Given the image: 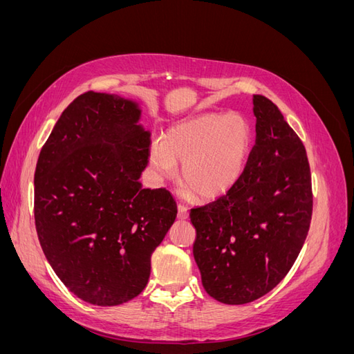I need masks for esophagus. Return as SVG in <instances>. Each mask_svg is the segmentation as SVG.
Returning a JSON list of instances; mask_svg holds the SVG:
<instances>
[{"label":"esophagus","instance_id":"34e87169","mask_svg":"<svg viewBox=\"0 0 354 354\" xmlns=\"http://www.w3.org/2000/svg\"><path fill=\"white\" fill-rule=\"evenodd\" d=\"M178 218H181V220H185V218H187L189 217V211H187V207L185 205V203H178Z\"/></svg>","mask_w":354,"mask_h":354}]
</instances>
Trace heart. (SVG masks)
Returning <instances> with one entry per match:
<instances>
[{
    "label": "heart",
    "mask_w": 354,
    "mask_h": 354,
    "mask_svg": "<svg viewBox=\"0 0 354 354\" xmlns=\"http://www.w3.org/2000/svg\"><path fill=\"white\" fill-rule=\"evenodd\" d=\"M250 125L241 115L203 113L169 128L151 147L158 178H173L183 162L185 183L202 199L217 198L236 183L250 151Z\"/></svg>",
    "instance_id": "b5f03b06"
}]
</instances>
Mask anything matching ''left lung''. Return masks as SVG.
<instances>
[{
  "mask_svg": "<svg viewBox=\"0 0 354 354\" xmlns=\"http://www.w3.org/2000/svg\"><path fill=\"white\" fill-rule=\"evenodd\" d=\"M255 145L226 194L190 209L205 291L224 304L270 292L301 251L313 212L306 147L279 108L254 94Z\"/></svg>",
  "mask_w": 354,
  "mask_h": 354,
  "instance_id": "obj_1",
  "label": "left lung"
}]
</instances>
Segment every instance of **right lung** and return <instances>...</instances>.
<instances>
[{"label": "right lung", "instance_id": "obj_1", "mask_svg": "<svg viewBox=\"0 0 354 354\" xmlns=\"http://www.w3.org/2000/svg\"><path fill=\"white\" fill-rule=\"evenodd\" d=\"M138 116L116 94L78 95L35 168L41 248L69 291L95 306L122 304L143 291L152 252L177 217L169 190L138 183L151 155Z\"/></svg>", "mask_w": 354, "mask_h": 354}]
</instances>
